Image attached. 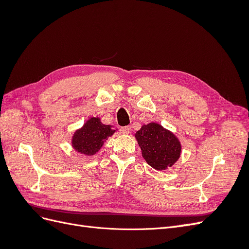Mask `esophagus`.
<instances>
[{"instance_id":"34e87169","label":"esophagus","mask_w":249,"mask_h":249,"mask_svg":"<svg viewBox=\"0 0 249 249\" xmlns=\"http://www.w3.org/2000/svg\"><path fill=\"white\" fill-rule=\"evenodd\" d=\"M130 130H131V127L129 125H127V126H123L122 127V133L123 134H129Z\"/></svg>"}]
</instances>
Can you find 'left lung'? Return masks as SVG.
<instances>
[{"instance_id":"obj_1","label":"left lung","mask_w":249,"mask_h":249,"mask_svg":"<svg viewBox=\"0 0 249 249\" xmlns=\"http://www.w3.org/2000/svg\"><path fill=\"white\" fill-rule=\"evenodd\" d=\"M142 157L156 170H165L171 167L180 157L182 144L171 131L160 124L149 123L143 124L135 133Z\"/></svg>"}]
</instances>
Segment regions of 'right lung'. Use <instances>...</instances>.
Instances as JSON below:
<instances>
[{
    "label": "right lung",
    "mask_w": 249,
    "mask_h": 249,
    "mask_svg": "<svg viewBox=\"0 0 249 249\" xmlns=\"http://www.w3.org/2000/svg\"><path fill=\"white\" fill-rule=\"evenodd\" d=\"M117 129L111 124H104L100 117H90L80 129L73 132L71 146L77 153L91 157L103 147L104 143Z\"/></svg>",
    "instance_id": "add662e5"
}]
</instances>
